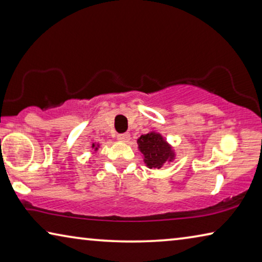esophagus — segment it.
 Listing matches in <instances>:
<instances>
[{"label":"esophagus","mask_w":262,"mask_h":262,"mask_svg":"<svg viewBox=\"0 0 262 262\" xmlns=\"http://www.w3.org/2000/svg\"><path fill=\"white\" fill-rule=\"evenodd\" d=\"M118 140L120 142H123V143H127V142L130 140V135L128 134V133H125V134H119Z\"/></svg>","instance_id":"esophagus-1"}]
</instances>
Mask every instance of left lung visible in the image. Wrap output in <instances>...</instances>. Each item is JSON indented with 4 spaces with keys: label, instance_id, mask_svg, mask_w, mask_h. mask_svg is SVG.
Segmentation results:
<instances>
[{
    "label": "left lung",
    "instance_id": "1",
    "mask_svg": "<svg viewBox=\"0 0 262 262\" xmlns=\"http://www.w3.org/2000/svg\"><path fill=\"white\" fill-rule=\"evenodd\" d=\"M137 148L149 168H161L164 164H170L176 159L174 148L156 130L141 135L137 139Z\"/></svg>",
    "mask_w": 262,
    "mask_h": 262
}]
</instances>
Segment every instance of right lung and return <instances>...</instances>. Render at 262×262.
Instances as JSON below:
<instances>
[{
	"instance_id": "add662e5",
	"label": "right lung",
	"mask_w": 262,
	"mask_h": 262,
	"mask_svg": "<svg viewBox=\"0 0 262 262\" xmlns=\"http://www.w3.org/2000/svg\"><path fill=\"white\" fill-rule=\"evenodd\" d=\"M99 147H100V144L99 143H96V142H94V143L91 144V148L95 150V151H97V150L99 149Z\"/></svg>"
}]
</instances>
